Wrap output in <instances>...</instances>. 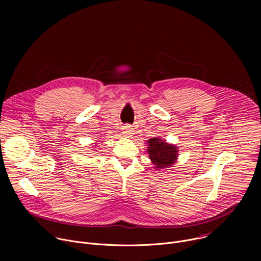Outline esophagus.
Returning <instances> with one entry per match:
<instances>
[{"label":"esophagus","mask_w":261,"mask_h":261,"mask_svg":"<svg viewBox=\"0 0 261 261\" xmlns=\"http://www.w3.org/2000/svg\"><path fill=\"white\" fill-rule=\"evenodd\" d=\"M133 128H132V126H130V125H125V126H123V133H124V135H126V136H131L132 134H133Z\"/></svg>","instance_id":"obj_1"}]
</instances>
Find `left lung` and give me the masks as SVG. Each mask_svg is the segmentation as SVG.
I'll list each match as a JSON object with an SVG mask.
<instances>
[{
	"mask_svg": "<svg viewBox=\"0 0 261 261\" xmlns=\"http://www.w3.org/2000/svg\"><path fill=\"white\" fill-rule=\"evenodd\" d=\"M147 154L157 170L173 165L177 159V146L154 137L147 140Z\"/></svg>",
	"mask_w": 261,
	"mask_h": 261,
	"instance_id": "8db88e82",
	"label": "left lung"
}]
</instances>
